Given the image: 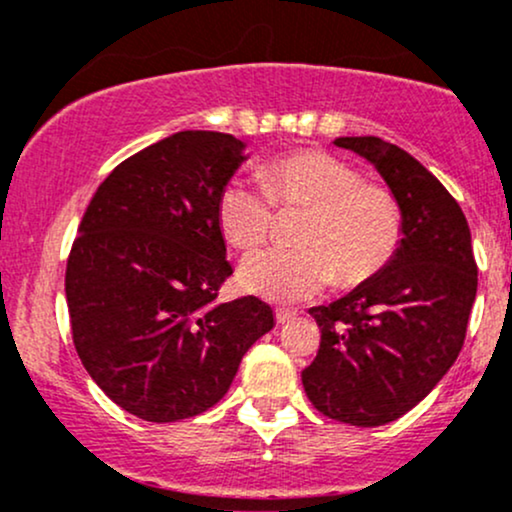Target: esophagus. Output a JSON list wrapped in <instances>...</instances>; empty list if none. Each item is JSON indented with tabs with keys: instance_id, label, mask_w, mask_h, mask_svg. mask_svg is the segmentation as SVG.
Instances as JSON below:
<instances>
[{
	"instance_id": "obj_1",
	"label": "esophagus",
	"mask_w": 512,
	"mask_h": 512,
	"mask_svg": "<svg viewBox=\"0 0 512 512\" xmlns=\"http://www.w3.org/2000/svg\"><path fill=\"white\" fill-rule=\"evenodd\" d=\"M293 317H296V313H291V310H284V308L276 310V322H279V325H286V322H291Z\"/></svg>"
}]
</instances>
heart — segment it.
I'll use <instances>...</instances> for the list:
<instances>
[{
    "mask_svg": "<svg viewBox=\"0 0 512 512\" xmlns=\"http://www.w3.org/2000/svg\"><path fill=\"white\" fill-rule=\"evenodd\" d=\"M262 182L233 180L219 195V226L240 250L274 233L276 211L305 209L296 248L255 250L240 262L238 284L276 303H301L334 279L358 286L383 272L402 240V207L383 185L325 151H298L260 170Z\"/></svg>",
    "mask_w": 512,
    "mask_h": 512,
    "instance_id": "1",
    "label": "heart"
}]
</instances>
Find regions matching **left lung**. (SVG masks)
Returning <instances> with one entry per match:
<instances>
[{
  "label": "left lung",
  "instance_id": "obj_1",
  "mask_svg": "<svg viewBox=\"0 0 512 512\" xmlns=\"http://www.w3.org/2000/svg\"><path fill=\"white\" fill-rule=\"evenodd\" d=\"M334 144L383 175L402 207V240L383 272L310 308L320 349L301 378L320 414L370 428L414 409L460 356L477 262L460 204L414 156L378 137Z\"/></svg>",
  "mask_w": 512,
  "mask_h": 512
}]
</instances>
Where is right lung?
I'll return each mask as SVG.
<instances>
[{
  "label": "right lung",
  "mask_w": 512,
  "mask_h": 512,
  "mask_svg": "<svg viewBox=\"0 0 512 512\" xmlns=\"http://www.w3.org/2000/svg\"><path fill=\"white\" fill-rule=\"evenodd\" d=\"M243 151L233 134H170L122 161L79 223L64 276L76 354L144 421L214 407L274 327L260 298L216 303L233 274L216 207Z\"/></svg>",
  "instance_id": "obj_1"
}]
</instances>
